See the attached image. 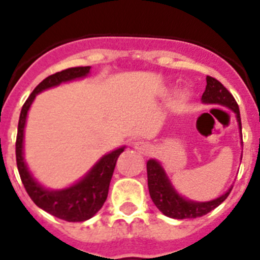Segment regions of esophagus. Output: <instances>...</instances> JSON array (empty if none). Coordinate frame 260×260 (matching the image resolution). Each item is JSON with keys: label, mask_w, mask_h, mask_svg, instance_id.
Listing matches in <instances>:
<instances>
[{"label": "esophagus", "mask_w": 260, "mask_h": 260, "mask_svg": "<svg viewBox=\"0 0 260 260\" xmlns=\"http://www.w3.org/2000/svg\"><path fill=\"white\" fill-rule=\"evenodd\" d=\"M135 149H137L140 153L147 154L149 151H150V145L147 144V142H144V141H137V142H135Z\"/></svg>", "instance_id": "34e87169"}]
</instances>
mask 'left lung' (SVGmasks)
Masks as SVG:
<instances>
[{
  "label": "left lung",
  "mask_w": 260,
  "mask_h": 260,
  "mask_svg": "<svg viewBox=\"0 0 260 260\" xmlns=\"http://www.w3.org/2000/svg\"><path fill=\"white\" fill-rule=\"evenodd\" d=\"M207 85L203 92L201 101L206 105H220L232 110L236 114L238 128H240L241 140H242V133H241V116L240 109L233 98V95L228 92L225 86L217 81L216 79L207 76L206 78ZM147 170V186H149V193L153 200L154 205L158 207V210L163 215L172 219H194L203 215L209 214L221 202L226 200L233 185L228 189L220 197L215 198L206 202H198V201H191L188 198L182 197L181 194L175 189L171 180L168 179L165 168L162 167L160 162L156 159H149L146 163Z\"/></svg>",
  "instance_id": "left-lung-1"
}]
</instances>
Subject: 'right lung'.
Wrapping results in <instances>:
<instances>
[{
  "mask_svg": "<svg viewBox=\"0 0 260 260\" xmlns=\"http://www.w3.org/2000/svg\"><path fill=\"white\" fill-rule=\"evenodd\" d=\"M89 72L90 66L72 67L44 79L23 105L19 123H18V136L15 144L16 166L28 196L44 211L55 217H59L62 220L72 221V223L88 220L101 210L109 194L110 181L115 170L116 160L119 155L124 151L125 146L118 147L101 156L94 163V166L72 185L62 189H48L37 181L25 163L24 128L29 107L39 93L58 86L62 83L86 78Z\"/></svg>",
  "mask_w": 260,
  "mask_h": 260,
  "instance_id": "1",
  "label": "right lung"
}]
</instances>
